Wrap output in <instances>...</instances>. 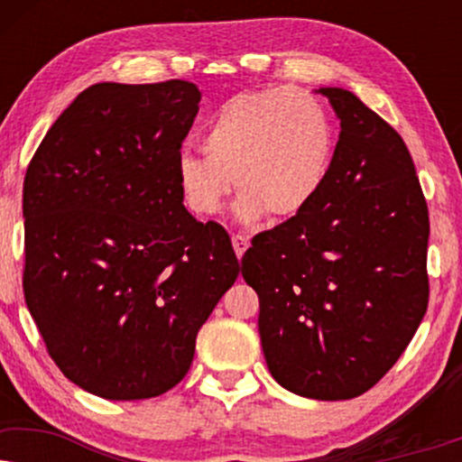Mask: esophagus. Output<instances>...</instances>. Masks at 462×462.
<instances>
[{
	"instance_id": "obj_1",
	"label": "esophagus",
	"mask_w": 462,
	"mask_h": 462,
	"mask_svg": "<svg viewBox=\"0 0 462 462\" xmlns=\"http://www.w3.org/2000/svg\"><path fill=\"white\" fill-rule=\"evenodd\" d=\"M231 242H233V250H236L237 258H242V256H244V252L248 250V245H250V239L245 237V236H242V233H236V236L231 237Z\"/></svg>"
}]
</instances>
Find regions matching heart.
Returning a JSON list of instances; mask_svg holds the SVG:
<instances>
[{"label":"heart","instance_id":"1","mask_svg":"<svg viewBox=\"0 0 462 462\" xmlns=\"http://www.w3.org/2000/svg\"><path fill=\"white\" fill-rule=\"evenodd\" d=\"M204 155L180 153L176 185L195 217H214L233 191L244 223L280 225L307 210L337 155V130L324 105L292 88L237 94L201 132Z\"/></svg>","mask_w":462,"mask_h":462}]
</instances>
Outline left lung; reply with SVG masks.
Instances as JSON below:
<instances>
[{"instance_id":"8db88e82","label":"left lung","mask_w":462,"mask_h":462,"mask_svg":"<svg viewBox=\"0 0 462 462\" xmlns=\"http://www.w3.org/2000/svg\"><path fill=\"white\" fill-rule=\"evenodd\" d=\"M332 172L305 212L242 258L269 372L311 400H351L406 351L429 305V210L406 143L343 88Z\"/></svg>"}]
</instances>
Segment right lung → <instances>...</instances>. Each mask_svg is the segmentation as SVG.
Listing matches in <instances>:
<instances>
[{"mask_svg":"<svg viewBox=\"0 0 462 462\" xmlns=\"http://www.w3.org/2000/svg\"><path fill=\"white\" fill-rule=\"evenodd\" d=\"M199 98L182 79L94 84L24 174V300L62 374L105 400L176 387L242 269L229 233L195 220L176 185Z\"/></svg>","mask_w":462,"mask_h":462,"instance_id":"obj_1","label":"right lung"}]
</instances>
